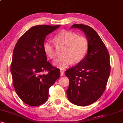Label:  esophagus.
Returning <instances> with one entry per match:
<instances>
[{"label": "esophagus", "mask_w": 123, "mask_h": 123, "mask_svg": "<svg viewBox=\"0 0 123 123\" xmlns=\"http://www.w3.org/2000/svg\"><path fill=\"white\" fill-rule=\"evenodd\" d=\"M60 73H61V76H63V74H64V71H63V70H61Z\"/></svg>", "instance_id": "34e87169"}]
</instances>
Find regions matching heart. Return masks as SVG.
<instances>
[{"instance_id": "heart-1", "label": "heart", "mask_w": 123, "mask_h": 123, "mask_svg": "<svg viewBox=\"0 0 123 123\" xmlns=\"http://www.w3.org/2000/svg\"><path fill=\"white\" fill-rule=\"evenodd\" d=\"M54 42L57 46H65L63 50L64 56L54 62V65L60 69H64L73 63L80 62L86 57L88 50V40L84 36H78L72 31H63L60 32L55 36ZM43 49L47 57L52 60L55 58V51L51 42H45Z\"/></svg>"}]
</instances>
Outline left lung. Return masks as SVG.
Returning <instances> with one entry per match:
<instances>
[{
    "instance_id": "obj_1",
    "label": "left lung",
    "mask_w": 123,
    "mask_h": 123,
    "mask_svg": "<svg viewBox=\"0 0 123 123\" xmlns=\"http://www.w3.org/2000/svg\"><path fill=\"white\" fill-rule=\"evenodd\" d=\"M71 28L80 29L84 32L89 47L83 60L65 72L69 80L66 94L70 102L86 106L96 102L105 91L111 72L109 54L102 39L92 28L74 24Z\"/></svg>"
}]
</instances>
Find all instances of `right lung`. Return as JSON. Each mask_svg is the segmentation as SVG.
<instances>
[{
  "mask_svg": "<svg viewBox=\"0 0 123 123\" xmlns=\"http://www.w3.org/2000/svg\"><path fill=\"white\" fill-rule=\"evenodd\" d=\"M60 26H33L15 46L10 69L12 83L18 97L28 105L36 106L46 102L49 88L60 76V70L47 61L43 49L46 36ZM44 71L48 74L42 75Z\"/></svg>",
  "mask_w": 123,
  "mask_h": 123,
  "instance_id": "1",
  "label": "right lung"
}]
</instances>
